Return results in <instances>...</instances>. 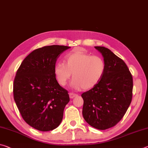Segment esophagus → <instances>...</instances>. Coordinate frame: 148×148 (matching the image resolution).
<instances>
[{
  "mask_svg": "<svg viewBox=\"0 0 148 148\" xmlns=\"http://www.w3.org/2000/svg\"><path fill=\"white\" fill-rule=\"evenodd\" d=\"M77 95H78L76 94V93H69V96H70V99H73L74 97H76Z\"/></svg>",
  "mask_w": 148,
  "mask_h": 148,
  "instance_id": "obj_1",
  "label": "esophagus"
}]
</instances>
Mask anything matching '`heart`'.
Here are the masks:
<instances>
[{
  "label": "heart",
  "instance_id": "obj_1",
  "mask_svg": "<svg viewBox=\"0 0 148 148\" xmlns=\"http://www.w3.org/2000/svg\"><path fill=\"white\" fill-rule=\"evenodd\" d=\"M105 71L104 60L99 56H91L81 50L68 55L64 63L57 62L54 67L56 79L64 86L72 74L74 88L88 90L99 82Z\"/></svg>",
  "mask_w": 148,
  "mask_h": 148
}]
</instances>
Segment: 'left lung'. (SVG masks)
Listing matches in <instances>:
<instances>
[{"mask_svg": "<svg viewBox=\"0 0 148 148\" xmlns=\"http://www.w3.org/2000/svg\"><path fill=\"white\" fill-rule=\"evenodd\" d=\"M95 48L103 57L105 71L97 85L82 94V114L92 127L106 130L115 126L130 106L133 79L121 58L104 47Z\"/></svg>", "mask_w": 148, "mask_h": 148, "instance_id": "obj_1", "label": "left lung"}]
</instances>
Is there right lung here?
<instances>
[{"label":"right lung","instance_id":"right-lung-1","mask_svg":"<svg viewBox=\"0 0 148 148\" xmlns=\"http://www.w3.org/2000/svg\"><path fill=\"white\" fill-rule=\"evenodd\" d=\"M50 45L36 49L24 58L14 81V99L27 124L47 132L61 123L70 101L68 91L56 79L54 67L60 54L70 49Z\"/></svg>","mask_w":148,"mask_h":148}]
</instances>
